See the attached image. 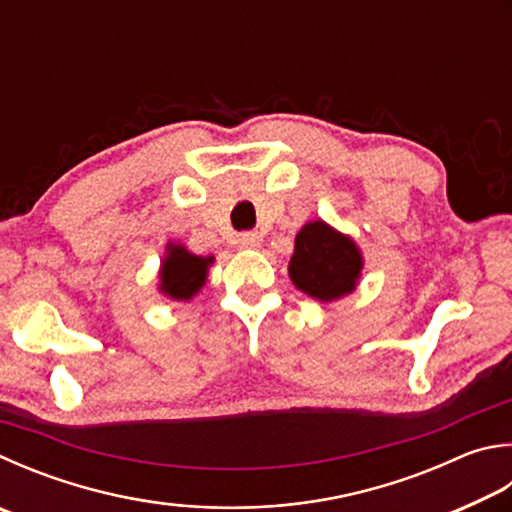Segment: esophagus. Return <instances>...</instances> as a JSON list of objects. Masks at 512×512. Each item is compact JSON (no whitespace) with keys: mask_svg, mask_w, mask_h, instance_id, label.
<instances>
[{"mask_svg":"<svg viewBox=\"0 0 512 512\" xmlns=\"http://www.w3.org/2000/svg\"><path fill=\"white\" fill-rule=\"evenodd\" d=\"M259 244H262V235L259 232H241L239 235L241 248H259Z\"/></svg>","mask_w":512,"mask_h":512,"instance_id":"obj_1","label":"esophagus"}]
</instances>
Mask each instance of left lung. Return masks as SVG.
Returning <instances> with one entry per match:
<instances>
[{
    "label": "left lung",
    "mask_w": 512,
    "mask_h": 512,
    "mask_svg": "<svg viewBox=\"0 0 512 512\" xmlns=\"http://www.w3.org/2000/svg\"><path fill=\"white\" fill-rule=\"evenodd\" d=\"M362 271L356 244L324 221L306 224L295 237V253L288 264L293 284L320 302H333L351 293Z\"/></svg>",
    "instance_id": "8db88e82"
}]
</instances>
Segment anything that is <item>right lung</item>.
I'll return each mask as SVG.
<instances>
[{"label": "right lung", "instance_id": "obj_1", "mask_svg": "<svg viewBox=\"0 0 512 512\" xmlns=\"http://www.w3.org/2000/svg\"><path fill=\"white\" fill-rule=\"evenodd\" d=\"M161 266V291L174 300H190V297L206 284L208 266L212 257L203 259L185 250L183 246H170Z\"/></svg>", "mask_w": 512, "mask_h": 512}]
</instances>
